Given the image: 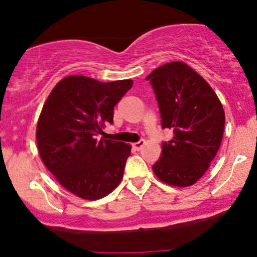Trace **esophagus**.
<instances>
[{
	"label": "esophagus",
	"instance_id": "esophagus-1",
	"mask_svg": "<svg viewBox=\"0 0 257 257\" xmlns=\"http://www.w3.org/2000/svg\"><path fill=\"white\" fill-rule=\"evenodd\" d=\"M144 146H145V141L144 140H140L139 142H135V144H133V150L140 151Z\"/></svg>",
	"mask_w": 257,
	"mask_h": 257
}]
</instances>
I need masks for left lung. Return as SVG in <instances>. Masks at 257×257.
I'll list each match as a JSON object with an SVG mask.
<instances>
[{
	"mask_svg": "<svg viewBox=\"0 0 257 257\" xmlns=\"http://www.w3.org/2000/svg\"><path fill=\"white\" fill-rule=\"evenodd\" d=\"M158 101L163 129L174 138L163 141L162 157L153 165L160 181L189 187L202 177L217 156L225 113L211 86L183 62H170L146 78Z\"/></svg>",
	"mask_w": 257,
	"mask_h": 257,
	"instance_id": "1",
	"label": "left lung"
}]
</instances>
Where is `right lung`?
Segmentation results:
<instances>
[{
	"label": "right lung",
	"instance_id": "obj_1",
	"mask_svg": "<svg viewBox=\"0 0 257 257\" xmlns=\"http://www.w3.org/2000/svg\"><path fill=\"white\" fill-rule=\"evenodd\" d=\"M132 86V80L100 82L70 75L46 99L36 134L40 158L61 185L79 197H104L123 177L132 147L98 137L105 123H113V107Z\"/></svg>",
	"mask_w": 257,
	"mask_h": 257
}]
</instances>
